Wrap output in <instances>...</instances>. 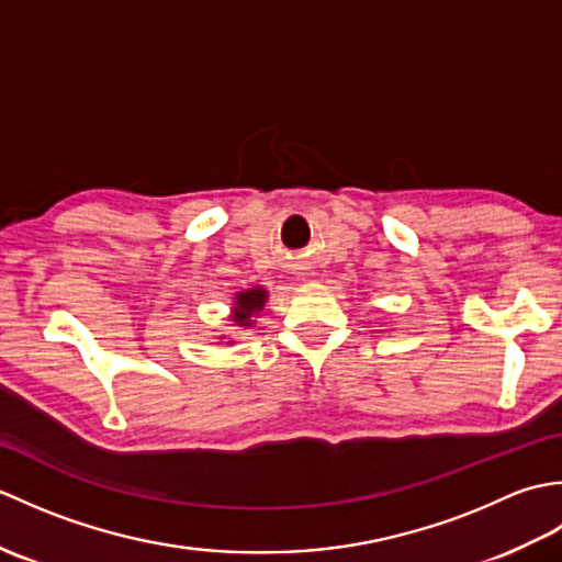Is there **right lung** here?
<instances>
[{
  "label": "right lung",
  "mask_w": 562,
  "mask_h": 562,
  "mask_svg": "<svg viewBox=\"0 0 562 562\" xmlns=\"http://www.w3.org/2000/svg\"><path fill=\"white\" fill-rule=\"evenodd\" d=\"M266 302H268V290L260 288V284H256V288L236 292L234 304H232V314H229L232 324L236 328H250L256 324V318L262 312ZM220 340H224V336ZM226 342H234V340H226Z\"/></svg>",
  "instance_id": "right-lung-1"
}]
</instances>
